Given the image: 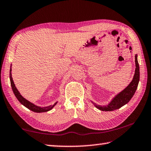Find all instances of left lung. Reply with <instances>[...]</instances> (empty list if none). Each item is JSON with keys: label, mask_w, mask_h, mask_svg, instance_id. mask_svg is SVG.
Returning <instances> with one entry per match:
<instances>
[{"label": "left lung", "mask_w": 151, "mask_h": 151, "mask_svg": "<svg viewBox=\"0 0 151 151\" xmlns=\"http://www.w3.org/2000/svg\"><path fill=\"white\" fill-rule=\"evenodd\" d=\"M135 66H136V68H135L134 77L132 78L131 83L123 91L117 94L112 99L111 103L108 105L101 106L92 102L97 109L103 111H112L120 109L121 107L129 103L130 100L132 99V97L133 96L135 91L137 90L140 80L139 65L137 60V55H135Z\"/></svg>", "instance_id": "8db88e82"}]
</instances>
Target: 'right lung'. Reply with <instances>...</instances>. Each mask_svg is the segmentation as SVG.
Here are the masks:
<instances>
[{
    "label": "right lung",
    "mask_w": 151,
    "mask_h": 151,
    "mask_svg": "<svg viewBox=\"0 0 151 151\" xmlns=\"http://www.w3.org/2000/svg\"><path fill=\"white\" fill-rule=\"evenodd\" d=\"M11 69H10V81H11V87L12 89V91L14 94L15 96L17 97V99H18L20 103H21L22 105H24L25 107H27V109H29L30 111H32L35 112H47L50 111L53 107H54L56 104H57V103H55L53 105H50L48 106H45V107H40L39 106L35 105L32 103H30V101L27 100L26 99H24L23 96H22L20 93H19V91L17 90V88L16 86H15V85L14 83V81L12 80V74H11Z\"/></svg>",
    "instance_id": "1"
}]
</instances>
